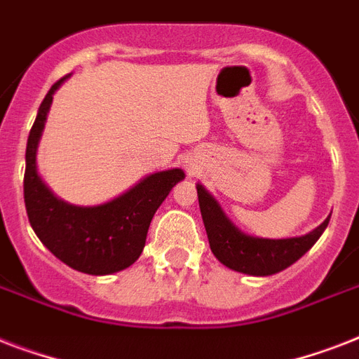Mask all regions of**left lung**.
I'll list each match as a JSON object with an SVG mask.
<instances>
[{"label": "left lung", "mask_w": 359, "mask_h": 359, "mask_svg": "<svg viewBox=\"0 0 359 359\" xmlns=\"http://www.w3.org/2000/svg\"><path fill=\"white\" fill-rule=\"evenodd\" d=\"M197 197H199L203 224L207 229L208 244L216 259L231 270L250 273V276H272L289 268L307 250H311V245L328 227L332 216L330 214L317 229L304 236L279 240L257 238L236 229L231 224V219L225 216L218 201L201 184H197Z\"/></svg>", "instance_id": "obj_1"}]
</instances>
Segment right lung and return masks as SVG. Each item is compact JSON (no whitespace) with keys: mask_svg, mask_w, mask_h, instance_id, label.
Returning <instances> with one entry per match:
<instances>
[{"mask_svg":"<svg viewBox=\"0 0 359 359\" xmlns=\"http://www.w3.org/2000/svg\"><path fill=\"white\" fill-rule=\"evenodd\" d=\"M63 81L65 78L55 81L48 91L27 137L25 210L35 235L59 261L78 272L108 276L140 259L152 216L171 188L184 179V171L168 169L149 175L123 196L97 207H76L53 196L36 173V145L53 93Z\"/></svg>","mask_w":359,"mask_h":359,"instance_id":"obj_1","label":"right lung"}]
</instances>
